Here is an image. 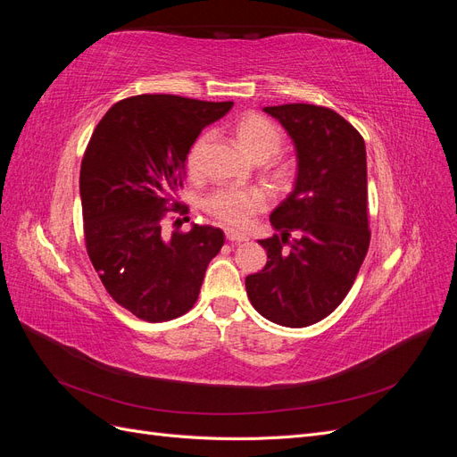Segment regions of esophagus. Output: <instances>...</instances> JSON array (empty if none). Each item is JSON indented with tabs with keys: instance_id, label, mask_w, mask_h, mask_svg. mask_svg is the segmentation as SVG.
<instances>
[{
	"instance_id": "esophagus-1",
	"label": "esophagus",
	"mask_w": 457,
	"mask_h": 457,
	"mask_svg": "<svg viewBox=\"0 0 457 457\" xmlns=\"http://www.w3.org/2000/svg\"><path fill=\"white\" fill-rule=\"evenodd\" d=\"M225 234H227V240L232 242V244H244V242H247V237H244V234H240V232L227 230Z\"/></svg>"
}]
</instances>
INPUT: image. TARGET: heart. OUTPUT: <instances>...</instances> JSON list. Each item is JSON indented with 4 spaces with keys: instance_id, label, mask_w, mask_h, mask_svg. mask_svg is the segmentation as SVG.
I'll return each instance as SVG.
<instances>
[{
    "instance_id": "obj_1",
    "label": "heart",
    "mask_w": 457,
    "mask_h": 457,
    "mask_svg": "<svg viewBox=\"0 0 457 457\" xmlns=\"http://www.w3.org/2000/svg\"><path fill=\"white\" fill-rule=\"evenodd\" d=\"M234 137L238 145L257 162H265L272 158L276 152H280L284 145V131L278 123L259 112H247L234 121ZM204 139H200L190 148L187 165L190 171L196 170L198 156ZM272 179L278 185L292 183L295 168L287 160H274L270 163ZM269 198L265 192L257 187H227L220 188L205 200L204 207L212 217L230 228H244L253 220V217L265 212Z\"/></svg>"
}]
</instances>
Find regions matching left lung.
I'll return each mask as SVG.
<instances>
[{"label":"left lung","mask_w":457,"mask_h":457,"mask_svg":"<svg viewBox=\"0 0 457 457\" xmlns=\"http://www.w3.org/2000/svg\"><path fill=\"white\" fill-rule=\"evenodd\" d=\"M265 112L294 139L299 171L270 215L278 234L259 240L269 261L247 276L245 292L267 320L305 328L339 307L368 253L366 145L326 106L292 103Z\"/></svg>","instance_id":"8db88e82"}]
</instances>
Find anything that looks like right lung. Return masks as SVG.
Instances as JSON below:
<instances>
[{
	"mask_svg": "<svg viewBox=\"0 0 457 457\" xmlns=\"http://www.w3.org/2000/svg\"><path fill=\"white\" fill-rule=\"evenodd\" d=\"M232 103L179 95H135L96 123L81 160L86 250L120 307L146 322L188 312L225 234L210 225L165 237L163 220L188 213L177 202L185 160L202 129Z\"/></svg>",
	"mask_w": 457,
	"mask_h": 457,
	"instance_id": "add662e5",
	"label": "right lung"
}]
</instances>
